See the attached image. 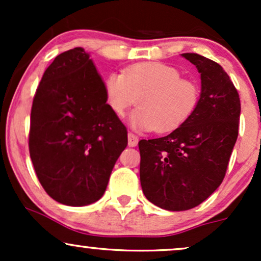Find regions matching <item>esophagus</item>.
<instances>
[{
  "label": "esophagus",
  "instance_id": "obj_1",
  "mask_svg": "<svg viewBox=\"0 0 261 261\" xmlns=\"http://www.w3.org/2000/svg\"><path fill=\"white\" fill-rule=\"evenodd\" d=\"M127 143L130 147H135V146H137V143H139V137L135 136L134 134H128L127 135Z\"/></svg>",
  "mask_w": 261,
  "mask_h": 261
}]
</instances>
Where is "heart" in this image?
<instances>
[{
  "label": "heart",
  "instance_id": "1",
  "mask_svg": "<svg viewBox=\"0 0 261 261\" xmlns=\"http://www.w3.org/2000/svg\"><path fill=\"white\" fill-rule=\"evenodd\" d=\"M180 77L178 70L161 62L135 64L124 73L108 74L107 103L116 115L124 116L135 104V97H140V109L131 115V126L170 133L189 120L199 103L197 86Z\"/></svg>",
  "mask_w": 261,
  "mask_h": 261
}]
</instances>
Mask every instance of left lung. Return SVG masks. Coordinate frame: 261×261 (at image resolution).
I'll return each mask as SVG.
<instances>
[{
    "label": "left lung",
    "instance_id": "8db88e82",
    "mask_svg": "<svg viewBox=\"0 0 261 261\" xmlns=\"http://www.w3.org/2000/svg\"><path fill=\"white\" fill-rule=\"evenodd\" d=\"M181 56L196 66L201 79L195 112L167 136L139 142L143 194L168 211L195 207L220 187L241 116L238 92L222 66L199 54Z\"/></svg>",
    "mask_w": 261,
    "mask_h": 261
}]
</instances>
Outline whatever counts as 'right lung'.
Listing matches in <instances>:
<instances>
[{
    "label": "right lung",
    "instance_id": "1",
    "mask_svg": "<svg viewBox=\"0 0 261 261\" xmlns=\"http://www.w3.org/2000/svg\"><path fill=\"white\" fill-rule=\"evenodd\" d=\"M127 131L108 106L104 81L82 47L60 54L40 81L31 114L29 153L47 195L67 206L98 201Z\"/></svg>",
    "mask_w": 261,
    "mask_h": 261
}]
</instances>
